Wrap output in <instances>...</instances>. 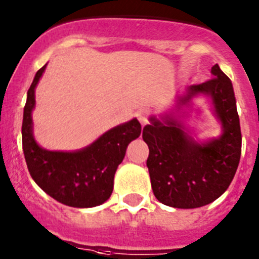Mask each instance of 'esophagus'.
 Here are the masks:
<instances>
[{
    "mask_svg": "<svg viewBox=\"0 0 259 259\" xmlns=\"http://www.w3.org/2000/svg\"><path fill=\"white\" fill-rule=\"evenodd\" d=\"M137 119L140 120V123H141V125H145L148 124V111L146 110H140L137 111Z\"/></svg>",
    "mask_w": 259,
    "mask_h": 259,
    "instance_id": "1",
    "label": "esophagus"
}]
</instances>
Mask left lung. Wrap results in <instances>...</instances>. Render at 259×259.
<instances>
[{
	"label": "left lung",
	"instance_id": "1",
	"mask_svg": "<svg viewBox=\"0 0 259 259\" xmlns=\"http://www.w3.org/2000/svg\"><path fill=\"white\" fill-rule=\"evenodd\" d=\"M212 79L186 87L177 96L175 109L159 118L150 117L142 139L149 146V168L154 195L168 207L191 209L212 203L227 190L241 155L240 120L230 78L212 66ZM211 99L212 111L223 134L198 142L183 124V108L194 97Z\"/></svg>",
	"mask_w": 259,
	"mask_h": 259
}]
</instances>
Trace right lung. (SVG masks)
I'll return each instance as SVG.
<instances>
[{
    "label": "right lung",
    "mask_w": 259,
    "mask_h": 259,
    "mask_svg": "<svg viewBox=\"0 0 259 259\" xmlns=\"http://www.w3.org/2000/svg\"><path fill=\"white\" fill-rule=\"evenodd\" d=\"M46 65L35 73L23 114L21 137L28 170L35 184L59 203L74 208L97 207L110 198L115 170L124 158L128 144L141 135V124L134 118L75 151L44 149L33 135L32 113L35 87Z\"/></svg>",
    "instance_id": "obj_1"
}]
</instances>
